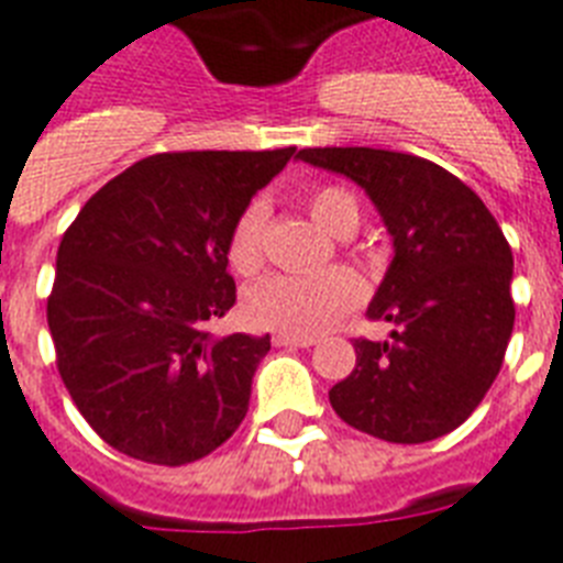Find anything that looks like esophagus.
Segmentation results:
<instances>
[{
  "instance_id": "esophagus-1",
  "label": "esophagus",
  "mask_w": 563,
  "mask_h": 563,
  "mask_svg": "<svg viewBox=\"0 0 563 563\" xmlns=\"http://www.w3.org/2000/svg\"><path fill=\"white\" fill-rule=\"evenodd\" d=\"M316 342H319L316 336H291V333H277L274 336V345H280V349H310Z\"/></svg>"
}]
</instances>
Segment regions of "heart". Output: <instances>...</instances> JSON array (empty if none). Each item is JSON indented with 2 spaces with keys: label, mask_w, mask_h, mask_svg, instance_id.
<instances>
[{
  "label": "heart",
  "mask_w": 563,
  "mask_h": 563,
  "mask_svg": "<svg viewBox=\"0 0 563 563\" xmlns=\"http://www.w3.org/2000/svg\"><path fill=\"white\" fill-rule=\"evenodd\" d=\"M310 214L324 230L351 235L360 224V206L351 191L336 186L316 188L307 197ZM263 224L265 209L247 206L235 218L227 239V260L235 274L260 272L263 265ZM366 289L351 268H324L316 274H274L244 295V316L253 328L277 330L291 336H312L330 328L333 321L357 307Z\"/></svg>",
  "instance_id": "heart-1"
}]
</instances>
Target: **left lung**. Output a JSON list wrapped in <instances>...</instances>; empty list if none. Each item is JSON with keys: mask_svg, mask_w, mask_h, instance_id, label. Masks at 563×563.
Returning <instances> with one entry per match:
<instances>
[{"mask_svg": "<svg viewBox=\"0 0 563 563\" xmlns=\"http://www.w3.org/2000/svg\"><path fill=\"white\" fill-rule=\"evenodd\" d=\"M300 162L366 188L396 256L368 319L389 342L354 339L357 366L330 389L342 422L386 443H428L482 405L514 330V256L496 218L445 167L410 153L310 147Z\"/></svg>", "mask_w": 563, "mask_h": 563, "instance_id": "8db88e82", "label": "left lung"}]
</instances>
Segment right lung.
I'll use <instances>...</instances> for the list:
<instances>
[{
	"label": "right lung",
	"mask_w": 563,
	"mask_h": 563,
	"mask_svg": "<svg viewBox=\"0 0 563 563\" xmlns=\"http://www.w3.org/2000/svg\"><path fill=\"white\" fill-rule=\"evenodd\" d=\"M283 150L158 153L81 206L55 260L46 321L67 393L118 452L158 466L227 443L272 336L214 339L235 303L227 239Z\"/></svg>",
	"instance_id": "obj_1"
}]
</instances>
